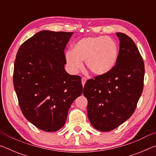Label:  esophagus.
<instances>
[{"instance_id": "esophagus-1", "label": "esophagus", "mask_w": 156, "mask_h": 156, "mask_svg": "<svg viewBox=\"0 0 156 156\" xmlns=\"http://www.w3.org/2000/svg\"><path fill=\"white\" fill-rule=\"evenodd\" d=\"M81 80H82V84H83V86L84 87V84H85L86 81H87V78H84V77H83V78H82V79H81Z\"/></svg>"}]
</instances>
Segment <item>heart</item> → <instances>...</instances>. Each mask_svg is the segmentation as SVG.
<instances>
[{"label": "heart", "mask_w": 156, "mask_h": 156, "mask_svg": "<svg viewBox=\"0 0 156 156\" xmlns=\"http://www.w3.org/2000/svg\"><path fill=\"white\" fill-rule=\"evenodd\" d=\"M119 47L110 37L94 36L82 38L73 46L72 52L65 54L68 67L72 72L81 69L85 61L87 69L94 75H103L115 67Z\"/></svg>", "instance_id": "heart-1"}]
</instances>
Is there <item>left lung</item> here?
Wrapping results in <instances>:
<instances>
[{
    "label": "left lung",
    "mask_w": 156,
    "mask_h": 156,
    "mask_svg": "<svg viewBox=\"0 0 156 156\" xmlns=\"http://www.w3.org/2000/svg\"><path fill=\"white\" fill-rule=\"evenodd\" d=\"M116 35L120 49L115 67L89 79L83 90L89 120L100 131H112L131 117L144 87V64L138 47L125 34Z\"/></svg>",
    "instance_id": "1"
}]
</instances>
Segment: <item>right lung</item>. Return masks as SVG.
<instances>
[{
  "mask_svg": "<svg viewBox=\"0 0 156 156\" xmlns=\"http://www.w3.org/2000/svg\"><path fill=\"white\" fill-rule=\"evenodd\" d=\"M73 32L41 31L18 49L13 81L26 119L54 132L64 126L71 105L83 93L81 78L65 69V49Z\"/></svg>",
  "mask_w": 156,
  "mask_h": 156,
  "instance_id": "obj_1",
  "label": "right lung"
}]
</instances>
